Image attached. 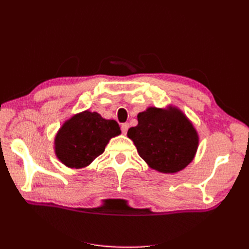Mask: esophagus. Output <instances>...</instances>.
Returning a JSON list of instances; mask_svg holds the SVG:
<instances>
[{"label": "esophagus", "instance_id": "esophagus-1", "mask_svg": "<svg viewBox=\"0 0 249 249\" xmlns=\"http://www.w3.org/2000/svg\"><path fill=\"white\" fill-rule=\"evenodd\" d=\"M128 127H129V125H128V123H123L121 125V129H122V132H123L124 134L127 132V129H128Z\"/></svg>", "mask_w": 249, "mask_h": 249}]
</instances>
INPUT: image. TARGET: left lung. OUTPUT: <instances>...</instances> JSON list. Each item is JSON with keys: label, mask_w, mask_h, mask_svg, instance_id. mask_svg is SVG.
I'll return each instance as SVG.
<instances>
[{"label": "left lung", "mask_w": 249, "mask_h": 249, "mask_svg": "<svg viewBox=\"0 0 249 249\" xmlns=\"http://www.w3.org/2000/svg\"><path fill=\"white\" fill-rule=\"evenodd\" d=\"M137 120L138 125L128 129L127 136L153 169L174 174L192 161L199 140L181 111L149 107L140 113Z\"/></svg>", "instance_id": "obj_1"}]
</instances>
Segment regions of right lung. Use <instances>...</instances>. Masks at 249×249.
Returning a JSON list of instances; mask_svg holds the SVG:
<instances>
[{"mask_svg": "<svg viewBox=\"0 0 249 249\" xmlns=\"http://www.w3.org/2000/svg\"><path fill=\"white\" fill-rule=\"evenodd\" d=\"M121 134L114 120H105L96 112H82L59 129L54 142L57 157L70 168H83L103 154L112 137Z\"/></svg>", "mask_w": 249, "mask_h": 249, "instance_id": "right-lung-1", "label": "right lung"}]
</instances>
